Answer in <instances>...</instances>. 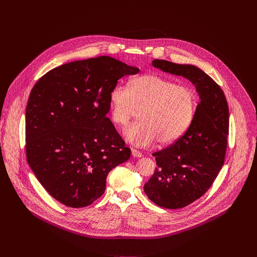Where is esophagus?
I'll return each instance as SVG.
<instances>
[{"label": "esophagus", "mask_w": 257, "mask_h": 257, "mask_svg": "<svg viewBox=\"0 0 257 257\" xmlns=\"http://www.w3.org/2000/svg\"><path fill=\"white\" fill-rule=\"evenodd\" d=\"M131 153H132V156H133L134 158L139 159V158H141V157H142V154H141L139 151H137V150L132 149V150H131Z\"/></svg>", "instance_id": "obj_1"}]
</instances>
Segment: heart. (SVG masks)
Masks as SVG:
<instances>
[{
    "instance_id": "b5f03b06",
    "label": "heart",
    "mask_w": 257,
    "mask_h": 257,
    "mask_svg": "<svg viewBox=\"0 0 257 257\" xmlns=\"http://www.w3.org/2000/svg\"><path fill=\"white\" fill-rule=\"evenodd\" d=\"M198 105L196 92L188 86L155 74L134 78L130 88L117 84L109 92L113 122L124 127L138 111L140 120L127 127L125 139L138 148L159 140L170 144L185 134Z\"/></svg>"
}]
</instances>
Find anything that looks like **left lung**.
I'll return each instance as SVG.
<instances>
[{
    "instance_id": "1",
    "label": "left lung",
    "mask_w": 257,
    "mask_h": 257,
    "mask_svg": "<svg viewBox=\"0 0 257 257\" xmlns=\"http://www.w3.org/2000/svg\"><path fill=\"white\" fill-rule=\"evenodd\" d=\"M152 64L188 79L199 95L190 127L175 143L153 154L158 168L144 184V192L153 202L177 209L201 197L221 171L229 135V107L222 88L200 68L159 59Z\"/></svg>"
}]
</instances>
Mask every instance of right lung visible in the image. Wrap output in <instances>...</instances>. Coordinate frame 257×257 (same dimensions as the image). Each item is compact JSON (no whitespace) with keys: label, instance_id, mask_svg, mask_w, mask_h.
Here are the masks:
<instances>
[{"label":"right lung","instance_id":"add662e5","mask_svg":"<svg viewBox=\"0 0 257 257\" xmlns=\"http://www.w3.org/2000/svg\"><path fill=\"white\" fill-rule=\"evenodd\" d=\"M138 72L100 56L61 65L33 86L25 113L27 162L64 205L91 204L103 194L108 172L130 159L106 114L112 88Z\"/></svg>","mask_w":257,"mask_h":257}]
</instances>
